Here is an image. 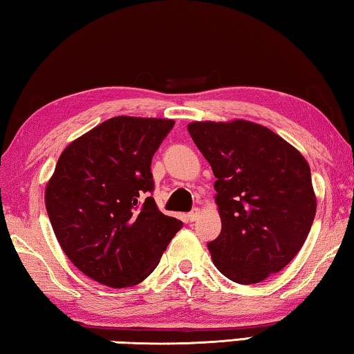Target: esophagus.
I'll return each mask as SVG.
<instances>
[{
  "label": "esophagus",
  "mask_w": 354,
  "mask_h": 354,
  "mask_svg": "<svg viewBox=\"0 0 354 354\" xmlns=\"http://www.w3.org/2000/svg\"><path fill=\"white\" fill-rule=\"evenodd\" d=\"M198 217H200V209H194V211L187 214V221H190L192 223V221L198 220Z\"/></svg>",
  "instance_id": "1"
}]
</instances>
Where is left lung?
<instances>
[{"instance_id":"obj_1","label":"left lung","mask_w":354,"mask_h":354,"mask_svg":"<svg viewBox=\"0 0 354 354\" xmlns=\"http://www.w3.org/2000/svg\"><path fill=\"white\" fill-rule=\"evenodd\" d=\"M187 129L215 176L221 231L207 243L214 266L239 284L283 270L315 217L306 159L272 129L247 120L194 122Z\"/></svg>"}]
</instances>
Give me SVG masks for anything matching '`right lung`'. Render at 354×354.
I'll list each match as a JSON object with an SVG mask.
<instances>
[{
  "label": "right lung",
  "instance_id": "add662e5",
  "mask_svg": "<svg viewBox=\"0 0 354 354\" xmlns=\"http://www.w3.org/2000/svg\"><path fill=\"white\" fill-rule=\"evenodd\" d=\"M175 122L120 115L64 149L45 189V206L76 268L113 289L142 283L158 267L183 221L149 196L151 159Z\"/></svg>",
  "mask_w": 354,
  "mask_h": 354
}]
</instances>
